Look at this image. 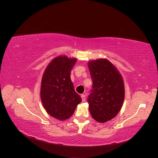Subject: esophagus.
I'll return each instance as SVG.
<instances>
[{"instance_id":"34e87169","label":"esophagus","mask_w":158,"mask_h":158,"mask_svg":"<svg viewBox=\"0 0 158 158\" xmlns=\"http://www.w3.org/2000/svg\"><path fill=\"white\" fill-rule=\"evenodd\" d=\"M81 98H82V102H85V95L84 94H82L81 95Z\"/></svg>"}]
</instances>
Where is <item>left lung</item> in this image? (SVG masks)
I'll use <instances>...</instances> for the list:
<instances>
[{"label": "left lung", "instance_id": "left-lung-1", "mask_svg": "<svg viewBox=\"0 0 158 158\" xmlns=\"http://www.w3.org/2000/svg\"><path fill=\"white\" fill-rule=\"evenodd\" d=\"M93 85L88 96L89 110L98 122L106 123L115 117L125 99V85L121 74L106 59L89 60L88 63Z\"/></svg>", "mask_w": 158, "mask_h": 158}]
</instances>
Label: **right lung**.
Masks as SVG:
<instances>
[{
    "label": "right lung",
    "mask_w": 158,
    "mask_h": 158,
    "mask_svg": "<svg viewBox=\"0 0 158 158\" xmlns=\"http://www.w3.org/2000/svg\"><path fill=\"white\" fill-rule=\"evenodd\" d=\"M77 59L60 55L47 65L42 76L40 97L47 113L60 121L70 118L82 98L75 92L70 72Z\"/></svg>",
    "instance_id": "obj_1"
}]
</instances>
